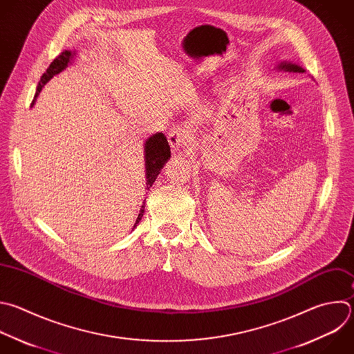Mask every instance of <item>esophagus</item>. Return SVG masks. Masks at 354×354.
<instances>
[{"label":"esophagus","mask_w":354,"mask_h":354,"mask_svg":"<svg viewBox=\"0 0 354 354\" xmlns=\"http://www.w3.org/2000/svg\"><path fill=\"white\" fill-rule=\"evenodd\" d=\"M187 138H189V131L185 125L174 127L168 132V143L174 150H178V149L183 147L187 142Z\"/></svg>","instance_id":"34e87169"}]
</instances>
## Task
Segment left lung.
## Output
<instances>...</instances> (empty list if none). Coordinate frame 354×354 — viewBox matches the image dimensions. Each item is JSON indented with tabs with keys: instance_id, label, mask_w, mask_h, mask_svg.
<instances>
[{
	"instance_id": "obj_1",
	"label": "left lung",
	"mask_w": 354,
	"mask_h": 354,
	"mask_svg": "<svg viewBox=\"0 0 354 354\" xmlns=\"http://www.w3.org/2000/svg\"><path fill=\"white\" fill-rule=\"evenodd\" d=\"M278 71H285V72H297V73H303L306 72L300 65L297 64H293V62H289V61H282L279 62L277 66H275Z\"/></svg>"
}]
</instances>
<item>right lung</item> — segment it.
Returning <instances> with one entry per match:
<instances>
[{
    "mask_svg": "<svg viewBox=\"0 0 354 354\" xmlns=\"http://www.w3.org/2000/svg\"><path fill=\"white\" fill-rule=\"evenodd\" d=\"M75 54H76V51L65 50L51 62V65L47 68L46 73L41 76V79L37 84V90H36L32 106L36 104V100H37L41 88L46 86V83H48L54 76H57L64 69H66L69 66L71 61L73 59ZM169 158H171V149H169L168 140L164 136V133H156V135L147 138V140L145 143V167H146V180H147L146 182V189L147 190L153 186V183L156 182L157 176L160 175L161 169L164 168L165 162ZM143 214H145V204L140 208L136 223L140 222ZM136 223H135V226H136Z\"/></svg>",
    "mask_w": 354,
    "mask_h": 354,
    "instance_id": "1",
    "label": "right lung"
}]
</instances>
